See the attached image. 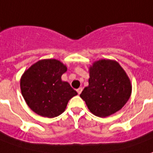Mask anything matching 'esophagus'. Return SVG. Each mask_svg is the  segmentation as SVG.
<instances>
[{"label":"esophagus","mask_w":153,"mask_h":153,"mask_svg":"<svg viewBox=\"0 0 153 153\" xmlns=\"http://www.w3.org/2000/svg\"><path fill=\"white\" fill-rule=\"evenodd\" d=\"M82 88H79L77 89V92H78V94L79 95V94H81V92H82Z\"/></svg>","instance_id":"34e87169"}]
</instances>
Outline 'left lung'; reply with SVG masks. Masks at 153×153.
<instances>
[{
	"mask_svg": "<svg viewBox=\"0 0 153 153\" xmlns=\"http://www.w3.org/2000/svg\"><path fill=\"white\" fill-rule=\"evenodd\" d=\"M89 85L80 97L97 117H105L120 110L131 94L130 79L119 63L113 60L95 62L89 68Z\"/></svg>",
	"mask_w": 153,
	"mask_h": 153,
	"instance_id": "1",
	"label": "left lung"
}]
</instances>
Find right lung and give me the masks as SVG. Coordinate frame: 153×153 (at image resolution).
<instances>
[{
  "mask_svg": "<svg viewBox=\"0 0 153 153\" xmlns=\"http://www.w3.org/2000/svg\"><path fill=\"white\" fill-rule=\"evenodd\" d=\"M66 71L67 67L58 60L45 59L25 71L20 88L32 111L49 118L65 111L68 101L78 94L67 82L62 80V75Z\"/></svg>",
  "mask_w": 153,
  "mask_h": 153,
  "instance_id": "1",
  "label": "right lung"
}]
</instances>
